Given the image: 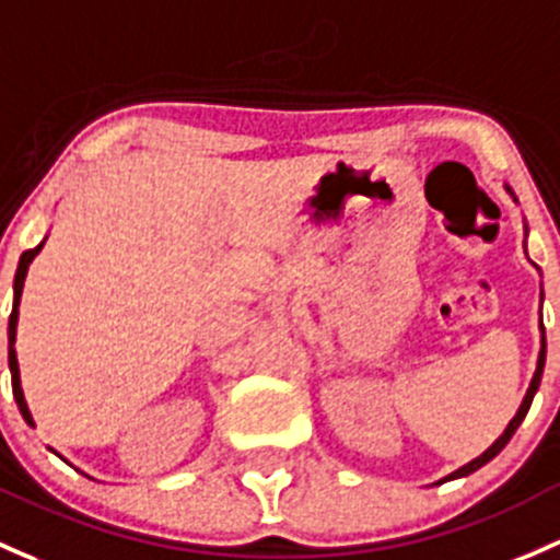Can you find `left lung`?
<instances>
[{"mask_svg": "<svg viewBox=\"0 0 560 560\" xmlns=\"http://www.w3.org/2000/svg\"><path fill=\"white\" fill-rule=\"evenodd\" d=\"M545 327H542V349H539V362H537V373H534V378H532V386H528V392H526V397H523V402H521V408H517V413H515V419L508 423V429H504L502 432V438L497 440V443L491 445V448H488L486 453H480L478 458H475V462H469V464H464L462 469H456V472H451L448 478H443V482L445 480H456V478H464V475H469V472H475V469H480L482 464H488L491 462L493 456H497L499 451L504 448V445L510 443V438H513L515 434V429L521 427V421L526 419V413H528V408H532V399H534V394H537V388H539V381H542V370H545Z\"/></svg>", "mask_w": 560, "mask_h": 560, "instance_id": "8db88e82", "label": "left lung"}]
</instances>
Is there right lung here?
<instances>
[{"label":"right lung","mask_w":560,"mask_h":560,"mask_svg":"<svg viewBox=\"0 0 560 560\" xmlns=\"http://www.w3.org/2000/svg\"><path fill=\"white\" fill-rule=\"evenodd\" d=\"M45 246V241L39 246H34V249H26L21 255V262H18V270H15V284H13V290H15V303H13V314H10V327H8V338H10V354H8V359H10V373H13V394H15V402H18V408H21V416L23 419H26V423H32L34 427V421H32V413H28V408H26V399H23V388H21V375H18V357H15V349H13V343H15V325H18V303H21V292H23V279H26V270H28V262L34 260V257H37V252L43 249Z\"/></svg>","instance_id":"1"}]
</instances>
